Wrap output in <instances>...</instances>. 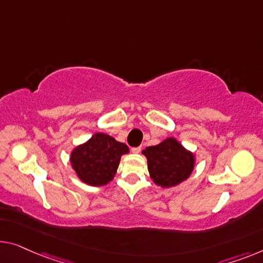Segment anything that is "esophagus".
Returning <instances> with one entry per match:
<instances>
[{
	"label": "esophagus",
	"mask_w": 263,
	"mask_h": 263,
	"mask_svg": "<svg viewBox=\"0 0 263 263\" xmlns=\"http://www.w3.org/2000/svg\"><path fill=\"white\" fill-rule=\"evenodd\" d=\"M140 150H142V148H140V146H137V147H132L131 148V151L133 152V154H139Z\"/></svg>",
	"instance_id": "1"
}]
</instances>
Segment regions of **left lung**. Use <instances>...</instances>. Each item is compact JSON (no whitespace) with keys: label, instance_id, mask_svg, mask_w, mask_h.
<instances>
[{"label":"left lung","instance_id":"obj_1","mask_svg":"<svg viewBox=\"0 0 263 263\" xmlns=\"http://www.w3.org/2000/svg\"><path fill=\"white\" fill-rule=\"evenodd\" d=\"M143 154L147 158V169L151 178L163 187L175 186L185 181L194 170V155L174 138H167L158 145L148 146Z\"/></svg>","mask_w":263,"mask_h":263}]
</instances>
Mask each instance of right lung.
<instances>
[{
    "instance_id": "add662e5",
    "label": "right lung",
    "mask_w": 263,
    "mask_h": 263,
    "mask_svg": "<svg viewBox=\"0 0 263 263\" xmlns=\"http://www.w3.org/2000/svg\"><path fill=\"white\" fill-rule=\"evenodd\" d=\"M127 152L128 147L124 143L105 133H96L87 143L74 148L70 163L82 182L100 186L112 181L120 157Z\"/></svg>"
}]
</instances>
